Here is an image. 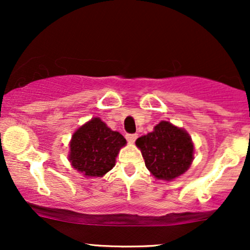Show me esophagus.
Masks as SVG:
<instances>
[{
    "label": "esophagus",
    "instance_id": "obj_1",
    "mask_svg": "<svg viewBox=\"0 0 250 250\" xmlns=\"http://www.w3.org/2000/svg\"><path fill=\"white\" fill-rule=\"evenodd\" d=\"M125 139L129 143H134L135 140L137 139V135L136 134H127L125 135Z\"/></svg>",
    "mask_w": 250,
    "mask_h": 250
}]
</instances>
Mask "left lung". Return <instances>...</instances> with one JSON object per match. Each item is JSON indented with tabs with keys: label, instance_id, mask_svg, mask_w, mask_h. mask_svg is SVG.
<instances>
[{
	"label": "left lung",
	"instance_id": "8db88e82",
	"mask_svg": "<svg viewBox=\"0 0 250 250\" xmlns=\"http://www.w3.org/2000/svg\"><path fill=\"white\" fill-rule=\"evenodd\" d=\"M141 150L146 167L151 176L162 181H173L190 168L194 160V143L183 128L169 121H161L151 133L135 142Z\"/></svg>",
	"mask_w": 250,
	"mask_h": 250
}]
</instances>
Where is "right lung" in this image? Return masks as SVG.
Listing matches in <instances>:
<instances>
[{"instance_id":"right-lung-1","label":"right lung","mask_w":250,"mask_h":250,"mask_svg":"<svg viewBox=\"0 0 250 250\" xmlns=\"http://www.w3.org/2000/svg\"><path fill=\"white\" fill-rule=\"evenodd\" d=\"M125 145L119 131L111 130L100 117H93L74 131L68 160L83 176L103 177L115 166L116 156Z\"/></svg>"}]
</instances>
